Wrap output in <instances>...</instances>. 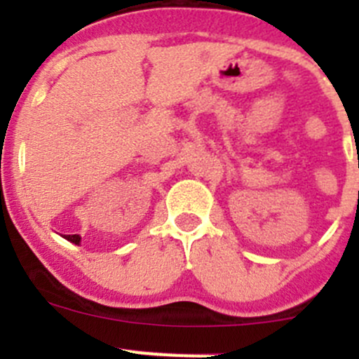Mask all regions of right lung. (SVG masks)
<instances>
[{
  "mask_svg": "<svg viewBox=\"0 0 359 359\" xmlns=\"http://www.w3.org/2000/svg\"><path fill=\"white\" fill-rule=\"evenodd\" d=\"M65 238L68 240V242H72V243H76V245H79V243H80V236H79V235H66Z\"/></svg>",
  "mask_w": 359,
  "mask_h": 359,
  "instance_id": "add662e5",
  "label": "right lung"
}]
</instances>
